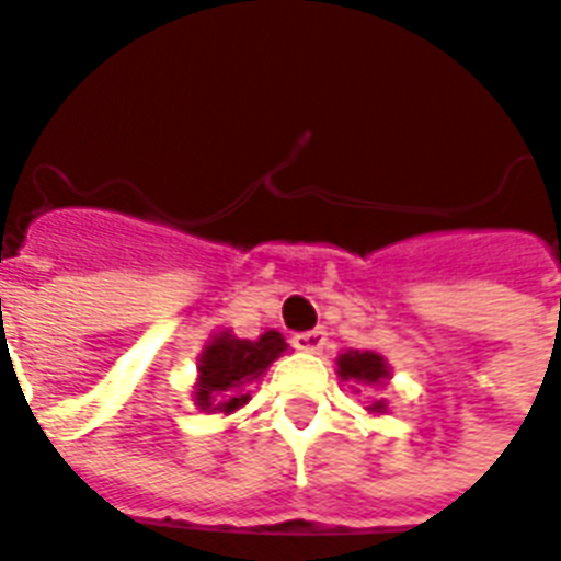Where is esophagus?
Here are the masks:
<instances>
[{"label":"esophagus","instance_id":"esophagus-1","mask_svg":"<svg viewBox=\"0 0 561 561\" xmlns=\"http://www.w3.org/2000/svg\"><path fill=\"white\" fill-rule=\"evenodd\" d=\"M294 347L299 353H323V347H327V332L323 329L299 332V335H294Z\"/></svg>","mask_w":561,"mask_h":561}]
</instances>
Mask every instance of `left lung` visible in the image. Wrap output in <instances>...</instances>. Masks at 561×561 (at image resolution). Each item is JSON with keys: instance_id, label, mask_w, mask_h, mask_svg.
I'll use <instances>...</instances> for the list:
<instances>
[{"instance_id": "obj_1", "label": "left lung", "mask_w": 561, "mask_h": 561, "mask_svg": "<svg viewBox=\"0 0 561 561\" xmlns=\"http://www.w3.org/2000/svg\"><path fill=\"white\" fill-rule=\"evenodd\" d=\"M335 367L341 379H353V382L367 385V388H385L388 379H391V365L385 362V356L374 353V350H344L335 358ZM367 412L388 414V400L376 397L374 403L367 405Z\"/></svg>"}]
</instances>
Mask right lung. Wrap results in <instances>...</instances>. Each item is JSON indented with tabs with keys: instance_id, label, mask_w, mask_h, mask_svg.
<instances>
[{
	"instance_id": "obj_1",
	"label": "right lung",
	"mask_w": 561,
	"mask_h": 561,
	"mask_svg": "<svg viewBox=\"0 0 561 561\" xmlns=\"http://www.w3.org/2000/svg\"><path fill=\"white\" fill-rule=\"evenodd\" d=\"M282 353H288V344L276 329L255 341L232 335V329L214 332L196 358L194 405L205 414H234L250 403V385L259 382Z\"/></svg>"
}]
</instances>
